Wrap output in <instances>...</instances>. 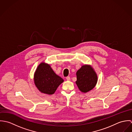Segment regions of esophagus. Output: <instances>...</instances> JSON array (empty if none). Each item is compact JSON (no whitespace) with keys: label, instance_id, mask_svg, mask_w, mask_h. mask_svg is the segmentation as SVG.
<instances>
[{"label":"esophagus","instance_id":"34e87169","mask_svg":"<svg viewBox=\"0 0 132 132\" xmlns=\"http://www.w3.org/2000/svg\"><path fill=\"white\" fill-rule=\"evenodd\" d=\"M66 79L67 80H68V81H69V80H70V79H71V78H70V77H69V76H68V77H67V78H66Z\"/></svg>","mask_w":132,"mask_h":132}]
</instances>
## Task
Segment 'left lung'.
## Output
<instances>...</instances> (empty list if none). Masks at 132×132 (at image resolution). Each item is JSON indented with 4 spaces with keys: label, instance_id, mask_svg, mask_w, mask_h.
Returning <instances> with one entry per match:
<instances>
[{
    "label": "left lung",
    "instance_id": "left-lung-1",
    "mask_svg": "<svg viewBox=\"0 0 132 132\" xmlns=\"http://www.w3.org/2000/svg\"><path fill=\"white\" fill-rule=\"evenodd\" d=\"M76 75V83L79 90L83 93H87L93 89L97 83V75L89 65H83L77 72Z\"/></svg>",
    "mask_w": 132,
    "mask_h": 132
}]
</instances>
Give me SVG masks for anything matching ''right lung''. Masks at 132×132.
Wrapping results in <instances>:
<instances>
[{"instance_id":"obj_1","label":"right lung","mask_w":132,"mask_h":132,"mask_svg":"<svg viewBox=\"0 0 132 132\" xmlns=\"http://www.w3.org/2000/svg\"><path fill=\"white\" fill-rule=\"evenodd\" d=\"M34 80L38 89L41 93L48 94H53L59 85L63 82V79L57 75L51 67L44 62L38 66Z\"/></svg>"}]
</instances>
